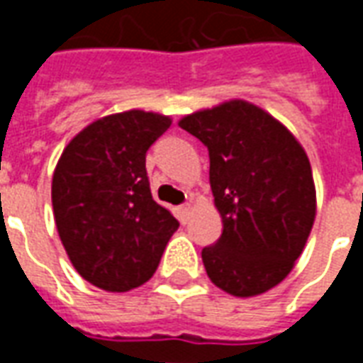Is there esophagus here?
Wrapping results in <instances>:
<instances>
[{"label": "esophagus", "mask_w": 363, "mask_h": 363, "mask_svg": "<svg viewBox=\"0 0 363 363\" xmlns=\"http://www.w3.org/2000/svg\"><path fill=\"white\" fill-rule=\"evenodd\" d=\"M179 212H181L182 221L186 223V220H189V218H190V212H192V206H190V204H182L181 208H179Z\"/></svg>", "instance_id": "1"}]
</instances>
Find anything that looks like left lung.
<instances>
[{"mask_svg":"<svg viewBox=\"0 0 363 363\" xmlns=\"http://www.w3.org/2000/svg\"><path fill=\"white\" fill-rule=\"evenodd\" d=\"M179 126L208 147L223 221L220 241L202 251L206 272L231 296H260L291 272L315 223L317 192L303 145L243 99L186 114Z\"/></svg>","mask_w":363,"mask_h":363,"instance_id":"left-lung-1","label":"left lung"}]
</instances>
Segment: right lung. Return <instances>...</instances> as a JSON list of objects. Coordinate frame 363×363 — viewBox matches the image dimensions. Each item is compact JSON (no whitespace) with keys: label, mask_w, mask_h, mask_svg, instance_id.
<instances>
[{"label":"right lung","mask_w":363,"mask_h":363,"mask_svg":"<svg viewBox=\"0 0 363 363\" xmlns=\"http://www.w3.org/2000/svg\"><path fill=\"white\" fill-rule=\"evenodd\" d=\"M171 116L140 108L96 118L75 134L52 177L60 241L83 280L130 291L157 270L179 221L151 196L145 153Z\"/></svg>","instance_id":"right-lung-1"}]
</instances>
